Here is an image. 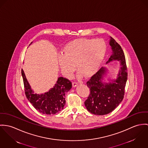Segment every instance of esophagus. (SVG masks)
I'll use <instances>...</instances> for the list:
<instances>
[{
    "label": "esophagus",
    "mask_w": 148,
    "mask_h": 148,
    "mask_svg": "<svg viewBox=\"0 0 148 148\" xmlns=\"http://www.w3.org/2000/svg\"><path fill=\"white\" fill-rule=\"evenodd\" d=\"M78 85V83L77 82H73V87H77Z\"/></svg>",
    "instance_id": "34e87169"
}]
</instances>
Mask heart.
I'll return each instance as SVG.
<instances>
[{
    "instance_id": "obj_1",
    "label": "heart",
    "mask_w": 148,
    "mask_h": 148,
    "mask_svg": "<svg viewBox=\"0 0 148 148\" xmlns=\"http://www.w3.org/2000/svg\"><path fill=\"white\" fill-rule=\"evenodd\" d=\"M107 51L105 41L101 38H79L69 42L58 56L61 71L71 77L77 67L86 77H91L98 71Z\"/></svg>"
}]
</instances>
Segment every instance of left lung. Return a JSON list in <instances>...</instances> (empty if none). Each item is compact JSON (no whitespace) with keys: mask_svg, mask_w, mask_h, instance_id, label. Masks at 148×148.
Wrapping results in <instances>:
<instances>
[{"mask_svg":"<svg viewBox=\"0 0 148 148\" xmlns=\"http://www.w3.org/2000/svg\"><path fill=\"white\" fill-rule=\"evenodd\" d=\"M109 44L112 54L106 64L119 61V69L116 77L111 78L108 75V69L103 67L87 82L90 94L84 101V105L87 110L94 115H107L111 112L124 98L128 76L124 53L120 45L111 37Z\"/></svg>","mask_w":148,"mask_h":148,"instance_id":"8db88e82","label":"left lung"}]
</instances>
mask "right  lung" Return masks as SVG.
I'll list each match as a JSON object with an SVG mask.
<instances>
[{
	"mask_svg": "<svg viewBox=\"0 0 148 148\" xmlns=\"http://www.w3.org/2000/svg\"><path fill=\"white\" fill-rule=\"evenodd\" d=\"M21 75L27 98L38 111L43 114L53 115L64 109L66 102L65 93L72 87L71 82L69 79L60 77L48 91L37 94L31 88L23 69Z\"/></svg>",
	"mask_w": 148,
	"mask_h": 148,
	"instance_id": "obj_1",
	"label": "right lung"
}]
</instances>
